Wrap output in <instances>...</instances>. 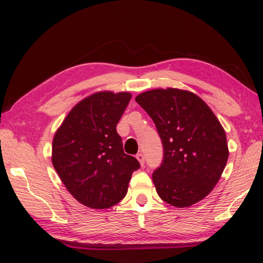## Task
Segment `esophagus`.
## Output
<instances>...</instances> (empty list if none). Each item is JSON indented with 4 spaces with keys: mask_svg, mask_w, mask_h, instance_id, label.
Segmentation results:
<instances>
[{
    "mask_svg": "<svg viewBox=\"0 0 263 263\" xmlns=\"http://www.w3.org/2000/svg\"><path fill=\"white\" fill-rule=\"evenodd\" d=\"M136 158H137V160L139 161V163H140L141 166L145 164V157H144V155H142L141 153H140V154H137V155H136Z\"/></svg>",
    "mask_w": 263,
    "mask_h": 263,
    "instance_id": "34e87169",
    "label": "esophagus"
}]
</instances>
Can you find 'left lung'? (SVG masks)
Listing matches in <instances>:
<instances>
[{"label":"left lung","mask_w":263,"mask_h":263,"mask_svg":"<svg viewBox=\"0 0 263 263\" xmlns=\"http://www.w3.org/2000/svg\"><path fill=\"white\" fill-rule=\"evenodd\" d=\"M136 102L153 118L163 145V160L153 173L161 200L189 208L217 184L228 159L226 134L196 94L173 89L140 93Z\"/></svg>","instance_id":"left-lung-1"}]
</instances>
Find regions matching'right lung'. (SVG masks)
Here are the masks:
<instances>
[{
    "mask_svg": "<svg viewBox=\"0 0 263 263\" xmlns=\"http://www.w3.org/2000/svg\"><path fill=\"white\" fill-rule=\"evenodd\" d=\"M132 99L128 92H97L63 119L52 140L51 161L69 193L91 209H109L125 197L136 158L126 155L117 123Z\"/></svg>",
    "mask_w": 263,
    "mask_h": 263,
    "instance_id": "1",
    "label": "right lung"
}]
</instances>
